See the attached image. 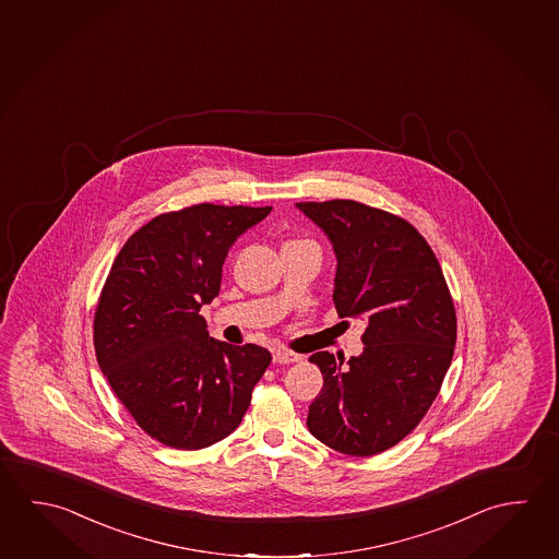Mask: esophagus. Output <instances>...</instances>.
Returning a JSON list of instances; mask_svg holds the SVG:
<instances>
[{
    "label": "esophagus",
    "mask_w": 559,
    "mask_h": 559,
    "mask_svg": "<svg viewBox=\"0 0 559 559\" xmlns=\"http://www.w3.org/2000/svg\"><path fill=\"white\" fill-rule=\"evenodd\" d=\"M300 359H302V355L288 352V349H276V352L273 353V361L275 362H298Z\"/></svg>",
    "instance_id": "esophagus-1"
}]
</instances>
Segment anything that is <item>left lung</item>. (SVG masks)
Segmentation results:
<instances>
[{
    "label": "left lung",
    "instance_id": "obj_1",
    "mask_svg": "<svg viewBox=\"0 0 559 559\" xmlns=\"http://www.w3.org/2000/svg\"><path fill=\"white\" fill-rule=\"evenodd\" d=\"M296 206L333 243L335 310L367 318L359 357H310L323 386L306 424L332 450L377 455L404 440L440 392L457 337L450 288L428 241L406 219L355 200Z\"/></svg>",
    "mask_w": 559,
    "mask_h": 559
}]
</instances>
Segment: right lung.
Returning a JSON list of instances; mask_svg holds the SVG:
<instances>
[{"instance_id": "add662e5", "label": "right lung", "mask_w": 559, "mask_h": 559, "mask_svg": "<svg viewBox=\"0 0 559 559\" xmlns=\"http://www.w3.org/2000/svg\"><path fill=\"white\" fill-rule=\"evenodd\" d=\"M273 207L197 204L153 217L121 247L94 313L104 377L139 428L175 450L236 430L271 353L207 335L200 308L237 237Z\"/></svg>"}]
</instances>
